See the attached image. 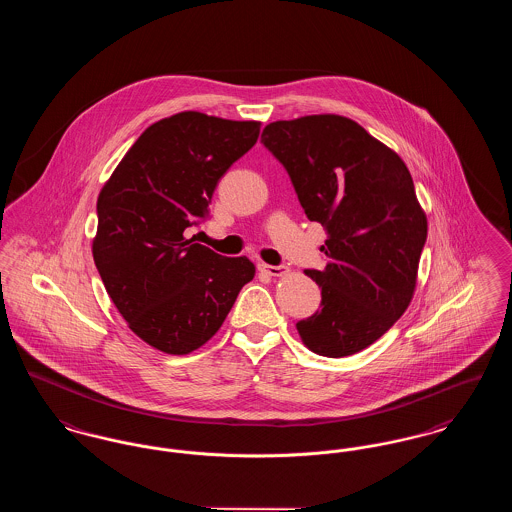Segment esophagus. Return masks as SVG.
Returning a JSON list of instances; mask_svg holds the SVG:
<instances>
[{
  "instance_id": "1",
  "label": "esophagus",
  "mask_w": 512,
  "mask_h": 512,
  "mask_svg": "<svg viewBox=\"0 0 512 512\" xmlns=\"http://www.w3.org/2000/svg\"><path fill=\"white\" fill-rule=\"evenodd\" d=\"M259 270L265 272L268 276H282L288 272V268L282 267V265H267V263H261Z\"/></svg>"
}]
</instances>
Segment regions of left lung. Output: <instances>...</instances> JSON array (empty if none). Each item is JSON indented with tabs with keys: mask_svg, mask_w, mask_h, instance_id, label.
I'll return each mask as SVG.
<instances>
[{
	"mask_svg": "<svg viewBox=\"0 0 512 512\" xmlns=\"http://www.w3.org/2000/svg\"><path fill=\"white\" fill-rule=\"evenodd\" d=\"M261 142L290 174L309 220L328 238V265L305 270L320 288L315 315L299 320L303 343L347 357L384 336L413 299L428 222L401 157L340 115L270 122Z\"/></svg>",
	"mask_w": 512,
	"mask_h": 512,
	"instance_id": "obj_1",
	"label": "left lung"
}]
</instances>
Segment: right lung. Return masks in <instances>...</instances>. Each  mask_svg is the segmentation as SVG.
<instances>
[{
	"mask_svg": "<svg viewBox=\"0 0 512 512\" xmlns=\"http://www.w3.org/2000/svg\"><path fill=\"white\" fill-rule=\"evenodd\" d=\"M259 126L197 111L155 122L99 194L92 251L103 286L130 330L163 353L211 340L255 276L247 257H222L184 232L209 219L220 178Z\"/></svg>",
	"mask_w": 512,
	"mask_h": 512,
	"instance_id": "add662e5",
	"label": "right lung"
}]
</instances>
